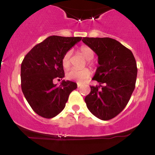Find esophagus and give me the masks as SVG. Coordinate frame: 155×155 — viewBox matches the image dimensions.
I'll list each match as a JSON object with an SVG mask.
<instances>
[{"label":"esophagus","mask_w":155,"mask_h":155,"mask_svg":"<svg viewBox=\"0 0 155 155\" xmlns=\"http://www.w3.org/2000/svg\"><path fill=\"white\" fill-rule=\"evenodd\" d=\"M77 87H81V84H80V83H77Z\"/></svg>","instance_id":"1"}]
</instances>
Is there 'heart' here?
Here are the masks:
<instances>
[{
	"label": "heart",
	"instance_id": "1",
	"mask_svg": "<svg viewBox=\"0 0 155 155\" xmlns=\"http://www.w3.org/2000/svg\"><path fill=\"white\" fill-rule=\"evenodd\" d=\"M79 52L83 55L84 58L87 60V63L89 65H92L91 60L94 58V52L90 47L87 46H81L79 48ZM71 51H68L64 54L62 58V65L65 68H68L71 65ZM90 71L87 68H84L81 70L77 69H71L66 74L67 79L70 80H75L78 81H84L87 79L90 76Z\"/></svg>",
	"mask_w": 155,
	"mask_h": 155
}]
</instances>
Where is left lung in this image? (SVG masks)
<instances>
[{"label":"left lung","mask_w":155,"mask_h":155,"mask_svg":"<svg viewBox=\"0 0 155 155\" xmlns=\"http://www.w3.org/2000/svg\"><path fill=\"white\" fill-rule=\"evenodd\" d=\"M82 41L97 54L100 65L92 78L99 85L90 86L84 98L87 107L100 120H109L125 108L132 95L138 72L136 59L115 39L84 37Z\"/></svg>","instance_id":"left-lung-1"}]
</instances>
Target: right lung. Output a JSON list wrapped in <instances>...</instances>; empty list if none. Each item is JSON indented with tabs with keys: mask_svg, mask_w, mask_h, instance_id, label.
I'll use <instances>...</instances> for the list:
<instances>
[{
	"mask_svg": "<svg viewBox=\"0 0 155 155\" xmlns=\"http://www.w3.org/2000/svg\"><path fill=\"white\" fill-rule=\"evenodd\" d=\"M81 37L49 36L35 46L21 65V87L25 97L37 114L50 119L64 109L69 95L77 88L74 81L55 79L65 76L62 58ZM60 80V79H59Z\"/></svg>",
	"mask_w": 155,
	"mask_h": 155,
	"instance_id": "add662e5",
	"label": "right lung"
}]
</instances>
